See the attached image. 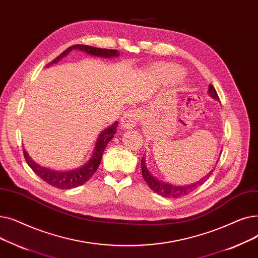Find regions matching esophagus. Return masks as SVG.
I'll use <instances>...</instances> for the list:
<instances>
[{
	"label": "esophagus",
	"instance_id": "esophagus-1",
	"mask_svg": "<svg viewBox=\"0 0 258 258\" xmlns=\"http://www.w3.org/2000/svg\"><path fill=\"white\" fill-rule=\"evenodd\" d=\"M140 120V113L137 111L136 109H131L127 111L121 117L120 124L124 128L131 129L137 126V124Z\"/></svg>",
	"mask_w": 258,
	"mask_h": 258
}]
</instances>
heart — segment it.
<instances>
[{"mask_svg": "<svg viewBox=\"0 0 258 258\" xmlns=\"http://www.w3.org/2000/svg\"><path fill=\"white\" fill-rule=\"evenodd\" d=\"M156 72L158 77L163 79L167 82H174L179 80L182 75L183 71L181 68L173 65H168V66H159L156 68Z\"/></svg>", "mask_w": 258, "mask_h": 258, "instance_id": "b5f03b06", "label": "heart"}]
</instances>
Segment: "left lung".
<instances>
[{
  "label": "left lung",
  "instance_id": "left-lung-1",
  "mask_svg": "<svg viewBox=\"0 0 258 258\" xmlns=\"http://www.w3.org/2000/svg\"><path fill=\"white\" fill-rule=\"evenodd\" d=\"M208 93H209V95L211 97H213V99H215L217 101L219 100V97L217 95V92H216L215 88L213 87L212 85H209V89H208ZM212 172H213V170H211L210 172L208 173L205 177H203L201 180L196 181L194 183H191V185L175 186V185H171V183L164 182V181H161V180H158L157 178H155L149 172L148 168H147L145 156L142 157V174H143V177H144L145 181L147 182V185H148L149 188L151 190H153L155 193H157L158 195L164 196V198H168V199H178V198H181V196H183V195H187L188 193L193 191L195 188H198L200 185L204 183L208 178H209V176L212 174Z\"/></svg>",
  "mask_w": 258,
  "mask_h": 258
}]
</instances>
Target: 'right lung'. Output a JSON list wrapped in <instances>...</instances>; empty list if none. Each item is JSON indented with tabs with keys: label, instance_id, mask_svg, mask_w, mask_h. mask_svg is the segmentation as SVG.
Listing matches in <instances>:
<instances>
[{
	"label": "right lung",
	"instance_id": "obj_1",
	"mask_svg": "<svg viewBox=\"0 0 258 258\" xmlns=\"http://www.w3.org/2000/svg\"><path fill=\"white\" fill-rule=\"evenodd\" d=\"M75 49L88 53L90 55L100 56V57L110 58V57L119 55V52L117 50H114V49H103V48H96V47H91L87 45L78 44L67 48L65 51H63L57 57L51 60L48 65H46V67L56 64L58 60H60V58L66 56L71 50H75ZM117 124H118L117 121H114L111 126H109L108 128H106L101 132L95 143V147H94L93 153L91 155V158L81 168L70 170V171H54L52 169H48L40 166L39 164H36L34 161H32V158L28 155L25 149H24V156H25L26 162L29 165V167L33 170V172L38 176H40L44 181L49 183V185H51L52 187H55L58 189L77 188L83 185V183H85L95 173V171L100 166L106 146L113 139L114 134L116 133Z\"/></svg>",
	"mask_w": 258,
	"mask_h": 258
}]
</instances>
